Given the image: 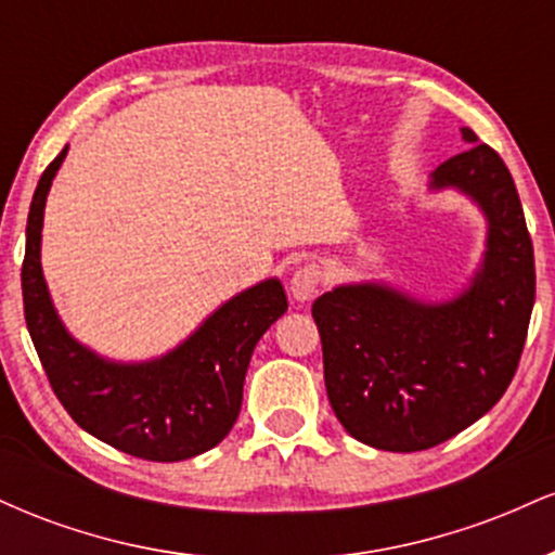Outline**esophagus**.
Wrapping results in <instances>:
<instances>
[{"instance_id": "1", "label": "esophagus", "mask_w": 555, "mask_h": 555, "mask_svg": "<svg viewBox=\"0 0 555 555\" xmlns=\"http://www.w3.org/2000/svg\"><path fill=\"white\" fill-rule=\"evenodd\" d=\"M323 284V271L318 263H308L302 266V269L295 271V276H292L289 282V292L292 297L299 299V302H308V299L315 297L318 286Z\"/></svg>"}]
</instances>
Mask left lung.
<instances>
[{"label":"left lung","instance_id":"left-lung-1","mask_svg":"<svg viewBox=\"0 0 555 555\" xmlns=\"http://www.w3.org/2000/svg\"><path fill=\"white\" fill-rule=\"evenodd\" d=\"M467 149L433 188L473 195L488 216L486 263L446 305L378 284L339 286L313 302L323 378L344 430L373 449H433L480 420L517 373L534 305V256L503 158L462 127Z\"/></svg>","mask_w":555,"mask_h":555}]
</instances>
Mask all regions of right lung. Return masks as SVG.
<instances>
[{"instance_id": "obj_1", "label": "right lung", "mask_w": 555, "mask_h": 555, "mask_svg": "<svg viewBox=\"0 0 555 555\" xmlns=\"http://www.w3.org/2000/svg\"><path fill=\"white\" fill-rule=\"evenodd\" d=\"M67 149L38 180L25 227L23 310L49 386L67 415L99 441L149 462H182L224 441L242 406L250 354L286 313L276 279L232 297L167 358L114 365L80 347L56 318L41 273L47 193Z\"/></svg>"}]
</instances>
